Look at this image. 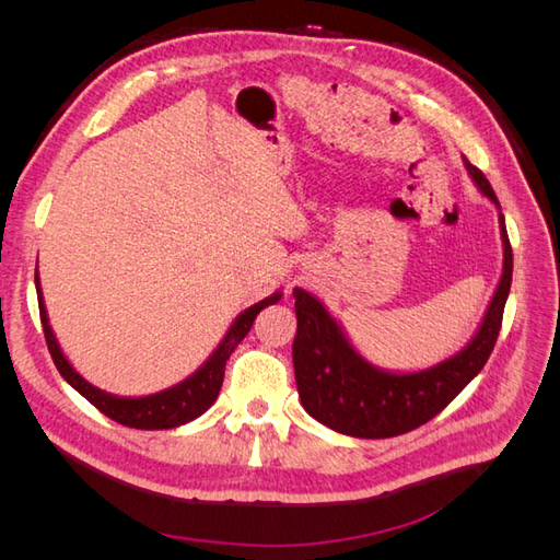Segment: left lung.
I'll return each mask as SVG.
<instances>
[{
    "mask_svg": "<svg viewBox=\"0 0 560 560\" xmlns=\"http://www.w3.org/2000/svg\"><path fill=\"white\" fill-rule=\"evenodd\" d=\"M465 165L483 196L500 208L486 175L467 159ZM500 231L504 245L502 278L477 336L455 358L418 374H385L364 362L325 306L308 292L294 290L296 336L292 358L303 409L322 425L360 439L397 436L425 425L436 413H442L483 369L498 341L514 268L502 214Z\"/></svg>",
    "mask_w": 560,
    "mask_h": 560,
    "instance_id": "1",
    "label": "left lung"
}]
</instances>
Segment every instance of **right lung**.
<instances>
[{"label": "right lung", "instance_id": "right-lung-1", "mask_svg": "<svg viewBox=\"0 0 560 560\" xmlns=\"http://www.w3.org/2000/svg\"><path fill=\"white\" fill-rule=\"evenodd\" d=\"M35 282H37L39 317L44 325L46 346H48L50 358H54V364L60 371V376L70 383L77 393L86 397L100 413H105L107 418L121 422V425H126V428H135V430H171V428L184 425V422L198 418L200 413H206L214 404L219 389H222L224 369H226V360L231 358V352L247 336L252 322L259 315V311H264L266 306H273V303L280 299V294H273L259 303H254V306H249L245 313H241L238 319L233 322V327L229 329L222 346L212 352V358L202 364L191 378H186L184 383L165 389V393H159V395H149V397H140V399H124V397H114V395L103 393V389L93 387L91 383H86L77 374V371L70 366V362L65 360V354L60 352V346L56 341L54 331H50L48 317L44 311L39 278H35Z\"/></svg>", "mask_w": 560, "mask_h": 560}]
</instances>
